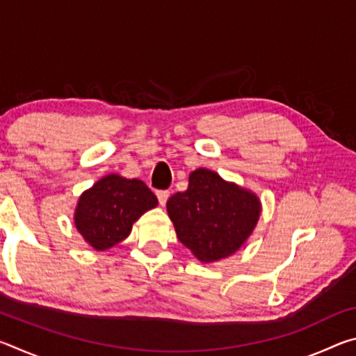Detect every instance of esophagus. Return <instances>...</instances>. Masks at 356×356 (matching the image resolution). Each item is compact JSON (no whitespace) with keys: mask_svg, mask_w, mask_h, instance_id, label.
<instances>
[{"mask_svg":"<svg viewBox=\"0 0 356 356\" xmlns=\"http://www.w3.org/2000/svg\"><path fill=\"white\" fill-rule=\"evenodd\" d=\"M156 197H159L160 206H165L166 201H168V197H170V191H168V190H159V191H156Z\"/></svg>","mask_w":356,"mask_h":356,"instance_id":"obj_1","label":"esophagus"}]
</instances>
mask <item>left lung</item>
<instances>
[{"mask_svg": "<svg viewBox=\"0 0 356 356\" xmlns=\"http://www.w3.org/2000/svg\"><path fill=\"white\" fill-rule=\"evenodd\" d=\"M166 207L180 243L202 262L236 252L261 213V202L252 193L204 168L190 174L188 188L172 195Z\"/></svg>", "mask_w": 356, "mask_h": 356, "instance_id": "8db88e82", "label": "left lung"}]
</instances>
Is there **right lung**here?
<instances>
[{
    "mask_svg": "<svg viewBox=\"0 0 356 356\" xmlns=\"http://www.w3.org/2000/svg\"><path fill=\"white\" fill-rule=\"evenodd\" d=\"M156 204V196L141 180L111 174L83 193L75 226L92 248L104 251L122 242L131 225Z\"/></svg>",
    "mask_w": 356,
    "mask_h": 356,
    "instance_id": "obj_1",
    "label": "right lung"
}]
</instances>
